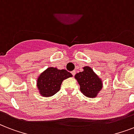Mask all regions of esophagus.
I'll return each mask as SVG.
<instances>
[{
  "mask_svg": "<svg viewBox=\"0 0 134 134\" xmlns=\"http://www.w3.org/2000/svg\"><path fill=\"white\" fill-rule=\"evenodd\" d=\"M71 74H72V75H73V76L75 75V74H76V71H75V70H74V71H71Z\"/></svg>",
  "mask_w": 134,
  "mask_h": 134,
  "instance_id": "34e87169",
  "label": "esophagus"
}]
</instances>
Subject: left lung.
<instances>
[{"label": "left lung", "mask_w": 134, "mask_h": 134, "mask_svg": "<svg viewBox=\"0 0 134 134\" xmlns=\"http://www.w3.org/2000/svg\"><path fill=\"white\" fill-rule=\"evenodd\" d=\"M74 77L80 85L81 92L88 97H97L103 86L102 79L88 66L84 67L83 71L76 74Z\"/></svg>", "instance_id": "obj_1"}]
</instances>
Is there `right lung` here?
I'll use <instances>...</instances> for the list:
<instances>
[{
  "mask_svg": "<svg viewBox=\"0 0 134 134\" xmlns=\"http://www.w3.org/2000/svg\"><path fill=\"white\" fill-rule=\"evenodd\" d=\"M71 76L72 74L65 69L48 67L37 78V87L39 92L41 96L46 97L54 95L60 90L63 81Z\"/></svg>",
  "mask_w": 134,
  "mask_h": 134,
  "instance_id": "right-lung-1",
  "label": "right lung"
}]
</instances>
